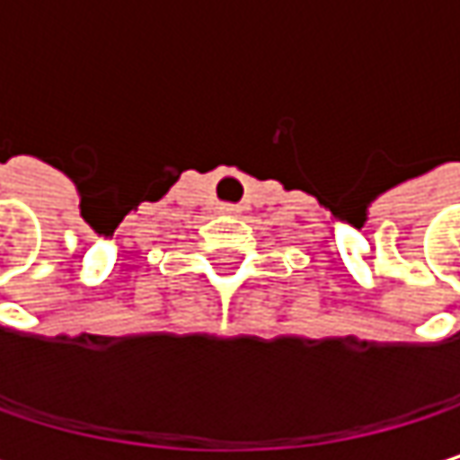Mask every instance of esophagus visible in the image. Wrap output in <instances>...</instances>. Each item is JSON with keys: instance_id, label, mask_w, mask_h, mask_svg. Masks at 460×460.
<instances>
[{"instance_id": "34e87169", "label": "esophagus", "mask_w": 460, "mask_h": 460, "mask_svg": "<svg viewBox=\"0 0 460 460\" xmlns=\"http://www.w3.org/2000/svg\"><path fill=\"white\" fill-rule=\"evenodd\" d=\"M221 213H236V205H221Z\"/></svg>"}]
</instances>
